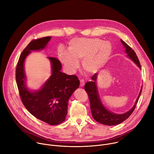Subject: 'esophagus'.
Returning a JSON list of instances; mask_svg holds the SVG:
<instances>
[{
	"mask_svg": "<svg viewBox=\"0 0 154 154\" xmlns=\"http://www.w3.org/2000/svg\"><path fill=\"white\" fill-rule=\"evenodd\" d=\"M84 85H85V82H84V80H83V79L80 80V87H83Z\"/></svg>",
	"mask_w": 154,
	"mask_h": 154,
	"instance_id": "1",
	"label": "esophagus"
}]
</instances>
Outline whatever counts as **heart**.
Returning a JSON list of instances; mask_svg holds the SVG:
<instances>
[{
	"instance_id": "obj_1",
	"label": "heart",
	"mask_w": 154,
	"mask_h": 154,
	"mask_svg": "<svg viewBox=\"0 0 154 154\" xmlns=\"http://www.w3.org/2000/svg\"><path fill=\"white\" fill-rule=\"evenodd\" d=\"M69 50L61 47L58 50L59 60L68 72H74L82 58L83 68L89 74L99 72L112 54V46L99 38H75L69 42Z\"/></svg>"
}]
</instances>
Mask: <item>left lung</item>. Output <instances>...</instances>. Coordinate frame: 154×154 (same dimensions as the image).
Segmentation results:
<instances>
[{
	"mask_svg": "<svg viewBox=\"0 0 154 154\" xmlns=\"http://www.w3.org/2000/svg\"><path fill=\"white\" fill-rule=\"evenodd\" d=\"M121 42L124 46V48L125 49V52L127 54V57L132 60L138 66V68H140V69H141V65L139 60L134 51L128 45H127L123 40L121 39ZM91 79V82H88L85 84V90L87 92L88 94L90 102L91 111L94 119L100 124L106 125H118L126 120L134 111L141 93L142 86L134 106L129 111L125 113L116 114L109 111L102 103L97 90V86L96 85L97 74H94L92 76Z\"/></svg>",
	"mask_w": 154,
	"mask_h": 154,
	"instance_id": "left-lung-1",
	"label": "left lung"
}]
</instances>
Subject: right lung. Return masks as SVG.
Segmentation results:
<instances>
[{"instance_id":"1","label":"right lung","mask_w":154,"mask_h":154,"mask_svg":"<svg viewBox=\"0 0 154 154\" xmlns=\"http://www.w3.org/2000/svg\"><path fill=\"white\" fill-rule=\"evenodd\" d=\"M51 36L32 41L21 53L16 69V80L20 99L27 110L37 119L50 125H58L64 121L68 113V101L79 88L80 81L74 75L61 71L60 61L48 57L51 64L52 74L36 90H30L26 86L24 62L33 51L45 49Z\"/></svg>"}]
</instances>
